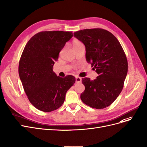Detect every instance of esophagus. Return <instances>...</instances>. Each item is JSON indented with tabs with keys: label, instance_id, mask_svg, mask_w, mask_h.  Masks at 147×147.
<instances>
[{
	"label": "esophagus",
	"instance_id": "obj_1",
	"mask_svg": "<svg viewBox=\"0 0 147 147\" xmlns=\"http://www.w3.org/2000/svg\"><path fill=\"white\" fill-rule=\"evenodd\" d=\"M75 82L76 83H81L82 82V78H81L80 77H77L75 78Z\"/></svg>",
	"mask_w": 147,
	"mask_h": 147
}]
</instances>
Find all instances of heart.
Wrapping results in <instances>:
<instances>
[{
	"mask_svg": "<svg viewBox=\"0 0 147 147\" xmlns=\"http://www.w3.org/2000/svg\"><path fill=\"white\" fill-rule=\"evenodd\" d=\"M83 45V44L78 39H74L72 41V46H73L74 49L77 47L78 46H80V45Z\"/></svg>",
	"mask_w": 147,
	"mask_h": 147,
	"instance_id": "heart-1",
	"label": "heart"
}]
</instances>
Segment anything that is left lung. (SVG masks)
<instances>
[{
  "mask_svg": "<svg viewBox=\"0 0 147 147\" xmlns=\"http://www.w3.org/2000/svg\"><path fill=\"white\" fill-rule=\"evenodd\" d=\"M74 37L86 47V59L98 74L94 80L82 78L85 90L82 102L91 108L103 109L112 104L123 88L128 61L122 47L114 35L102 28L84 29Z\"/></svg>",
  "mask_w": 147,
  "mask_h": 147,
  "instance_id": "obj_1",
  "label": "left lung"
}]
</instances>
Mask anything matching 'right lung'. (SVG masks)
Masks as SVG:
<instances>
[{"label":"right lung","mask_w":147,"mask_h":147,"mask_svg":"<svg viewBox=\"0 0 147 147\" xmlns=\"http://www.w3.org/2000/svg\"><path fill=\"white\" fill-rule=\"evenodd\" d=\"M72 36L71 32H41L31 38L23 50L19 77L30 102L40 111L51 112L61 107L75 82L72 75L61 78L53 71L60 51Z\"/></svg>","instance_id":"1"}]
</instances>
